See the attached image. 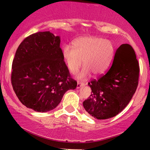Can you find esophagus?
<instances>
[{"mask_svg":"<svg viewBox=\"0 0 150 150\" xmlns=\"http://www.w3.org/2000/svg\"><path fill=\"white\" fill-rule=\"evenodd\" d=\"M84 85H85V84H84V83H81V82H77V89L80 88L81 87H82V86H84Z\"/></svg>","mask_w":150,"mask_h":150,"instance_id":"1","label":"esophagus"}]
</instances>
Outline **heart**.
<instances>
[{"label":"heart","mask_w":150,"mask_h":150,"mask_svg":"<svg viewBox=\"0 0 150 150\" xmlns=\"http://www.w3.org/2000/svg\"><path fill=\"white\" fill-rule=\"evenodd\" d=\"M115 54V46L110 40L97 37H83L73 42V47L65 45L62 49V58L67 68L74 73L82 65L85 66L76 75L80 80L90 76L101 75L109 68Z\"/></svg>","instance_id":"1"}]
</instances>
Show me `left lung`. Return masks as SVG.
Segmentation results:
<instances>
[{
  "label": "left lung",
  "instance_id": "8db88e82",
  "mask_svg": "<svg viewBox=\"0 0 150 150\" xmlns=\"http://www.w3.org/2000/svg\"><path fill=\"white\" fill-rule=\"evenodd\" d=\"M139 73L135 51L129 44H122L116 50L113 64L107 73L88 83L92 94L83 101L85 111L99 120L118 115L135 94Z\"/></svg>",
  "mask_w": 150,
  "mask_h": 150
}]
</instances>
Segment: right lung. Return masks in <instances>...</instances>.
<instances>
[{"label": "right lung", "mask_w": 150, "mask_h": 150, "mask_svg": "<svg viewBox=\"0 0 150 150\" xmlns=\"http://www.w3.org/2000/svg\"><path fill=\"white\" fill-rule=\"evenodd\" d=\"M59 36L39 32L25 38L17 49L12 65L11 82L26 107L38 112L51 111L65 92L75 89L62 58Z\"/></svg>", "instance_id": "add662e5"}]
</instances>
